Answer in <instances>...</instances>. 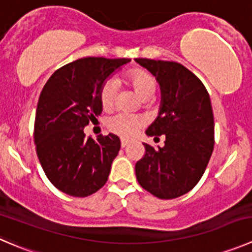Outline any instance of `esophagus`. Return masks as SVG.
I'll return each instance as SVG.
<instances>
[{
  "label": "esophagus",
  "mask_w": 252,
  "mask_h": 252,
  "mask_svg": "<svg viewBox=\"0 0 252 252\" xmlns=\"http://www.w3.org/2000/svg\"><path fill=\"white\" fill-rule=\"evenodd\" d=\"M129 144V140H126V139H121V145L122 148H126V145Z\"/></svg>",
  "instance_id": "34e87169"
}]
</instances>
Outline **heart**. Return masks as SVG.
I'll list each match as a JSON object with an SVG mask.
<instances>
[{"label":"heart","mask_w":252,"mask_h":252,"mask_svg":"<svg viewBox=\"0 0 252 252\" xmlns=\"http://www.w3.org/2000/svg\"><path fill=\"white\" fill-rule=\"evenodd\" d=\"M128 84L143 99L154 96L158 89L155 76L144 69H133L126 75ZM117 94V85L113 80H107L99 90V102L103 109H111L114 106ZM145 121L141 117L129 113H116L109 117L106 126L109 131L123 138H131L144 126Z\"/></svg>","instance_id":"1"}]
</instances>
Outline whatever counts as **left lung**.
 Wrapping results in <instances>:
<instances>
[{"instance_id":"8db88e82","label":"left lung","mask_w":252,"mask_h":252,"mask_svg":"<svg viewBox=\"0 0 252 252\" xmlns=\"http://www.w3.org/2000/svg\"><path fill=\"white\" fill-rule=\"evenodd\" d=\"M161 87V108L146 135H165V145L144 144L135 163L139 185L161 199L189 192L206 171L214 148V117L203 82L175 61L135 59Z\"/></svg>"}]
</instances>
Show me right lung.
<instances>
[{"label": "right lung", "mask_w": 252, "mask_h": 252, "mask_svg": "<svg viewBox=\"0 0 252 252\" xmlns=\"http://www.w3.org/2000/svg\"><path fill=\"white\" fill-rule=\"evenodd\" d=\"M129 59L82 58L56 70L39 96L34 122L36 155L46 177L72 197H87L104 186L121 149L114 134L86 138L84 128L102 112L104 80Z\"/></svg>", "instance_id": "add662e5"}]
</instances>
